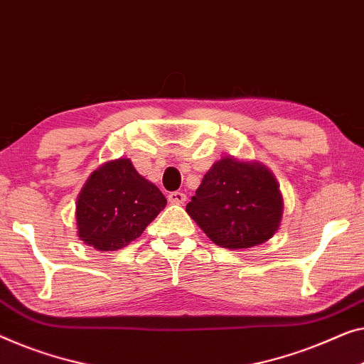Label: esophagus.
<instances>
[{
    "mask_svg": "<svg viewBox=\"0 0 364 364\" xmlns=\"http://www.w3.org/2000/svg\"><path fill=\"white\" fill-rule=\"evenodd\" d=\"M169 202L173 205H183L187 202V195L182 192H172L169 193Z\"/></svg>",
    "mask_w": 364,
    "mask_h": 364,
    "instance_id": "1",
    "label": "esophagus"
}]
</instances>
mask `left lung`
Masks as SVG:
<instances>
[{
    "label": "left lung",
    "mask_w": 364,
    "mask_h": 364,
    "mask_svg": "<svg viewBox=\"0 0 364 364\" xmlns=\"http://www.w3.org/2000/svg\"><path fill=\"white\" fill-rule=\"evenodd\" d=\"M186 210L215 245L247 250L276 235L284 200L269 167L223 156L205 173Z\"/></svg>",
    "instance_id": "left-lung-1"
}]
</instances>
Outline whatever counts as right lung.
Masks as SVG:
<instances>
[{"instance_id":"1","label":"right lung","mask_w":364,"mask_h":364,"mask_svg":"<svg viewBox=\"0 0 364 364\" xmlns=\"http://www.w3.org/2000/svg\"><path fill=\"white\" fill-rule=\"evenodd\" d=\"M167 200L128 157L103 162L90 173L75 203L77 235L97 251H117L139 238Z\"/></svg>"}]
</instances>
